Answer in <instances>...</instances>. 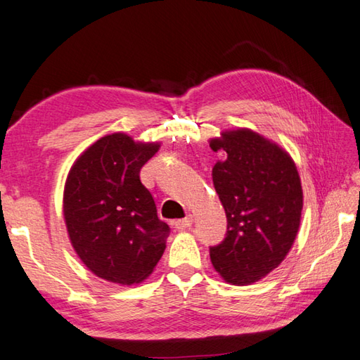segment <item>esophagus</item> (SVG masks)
I'll list each match as a JSON object with an SVG mask.
<instances>
[{
	"mask_svg": "<svg viewBox=\"0 0 360 360\" xmlns=\"http://www.w3.org/2000/svg\"><path fill=\"white\" fill-rule=\"evenodd\" d=\"M192 223H193V218L188 215L186 218H182V220H176L174 221V228L178 229V231H184V229H188L190 226H192Z\"/></svg>",
	"mask_w": 360,
	"mask_h": 360,
	"instance_id": "34e87169",
	"label": "esophagus"
}]
</instances>
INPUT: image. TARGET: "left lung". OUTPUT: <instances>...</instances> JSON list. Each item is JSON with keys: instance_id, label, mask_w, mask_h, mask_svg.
I'll use <instances>...</instances> for the list:
<instances>
[{"instance_id": "obj_1", "label": "left lung", "mask_w": 360, "mask_h": 360, "mask_svg": "<svg viewBox=\"0 0 360 360\" xmlns=\"http://www.w3.org/2000/svg\"><path fill=\"white\" fill-rule=\"evenodd\" d=\"M209 145L224 154L212 179L228 218L226 237L210 246V260L228 284L250 285L276 269L297 238L300 174L290 154L248 128L223 131Z\"/></svg>"}]
</instances>
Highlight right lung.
Here are the masks:
<instances>
[{
  "instance_id": "obj_1",
  "label": "right lung",
  "mask_w": 360,
  "mask_h": 360,
  "mask_svg": "<svg viewBox=\"0 0 360 360\" xmlns=\"http://www.w3.org/2000/svg\"><path fill=\"white\" fill-rule=\"evenodd\" d=\"M159 148L114 132L90 145L68 172L63 218L70 242L82 264L109 283H142L165 251L170 228L139 176Z\"/></svg>"
}]
</instances>
